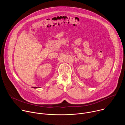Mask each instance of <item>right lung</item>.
I'll return each mask as SVG.
<instances>
[{"instance_id": "add662e5", "label": "right lung", "mask_w": 125, "mask_h": 125, "mask_svg": "<svg viewBox=\"0 0 125 125\" xmlns=\"http://www.w3.org/2000/svg\"><path fill=\"white\" fill-rule=\"evenodd\" d=\"M32 88H39V87H32Z\"/></svg>"}]
</instances>
